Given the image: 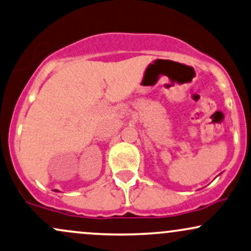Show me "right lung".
Instances as JSON below:
<instances>
[{
  "label": "right lung",
  "mask_w": 251,
  "mask_h": 251,
  "mask_svg": "<svg viewBox=\"0 0 251 251\" xmlns=\"http://www.w3.org/2000/svg\"><path fill=\"white\" fill-rule=\"evenodd\" d=\"M55 192H58V191H57V190H55Z\"/></svg>",
  "instance_id": "add662e5"
}]
</instances>
